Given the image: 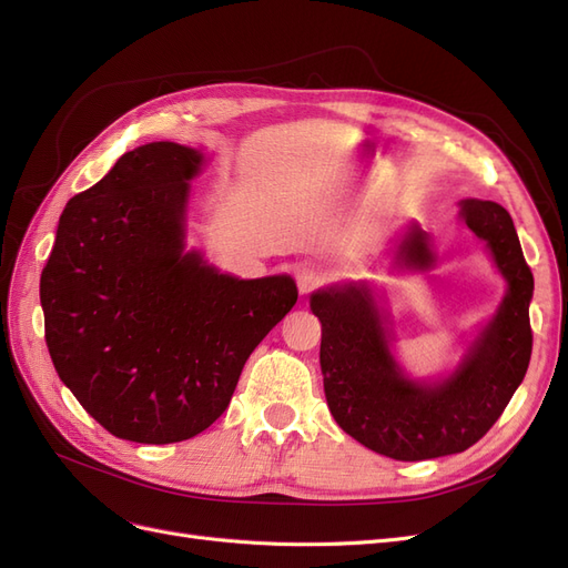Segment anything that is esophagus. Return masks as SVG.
Segmentation results:
<instances>
[{
    "label": "esophagus",
    "mask_w": 568,
    "mask_h": 568,
    "mask_svg": "<svg viewBox=\"0 0 568 568\" xmlns=\"http://www.w3.org/2000/svg\"><path fill=\"white\" fill-rule=\"evenodd\" d=\"M296 284L301 288V294H311L320 284H322V272L315 265H301L296 270Z\"/></svg>",
    "instance_id": "obj_1"
}]
</instances>
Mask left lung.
<instances>
[{"instance_id":"1","label":"left lung","mask_w":568,"mask_h":568,"mask_svg":"<svg viewBox=\"0 0 568 568\" xmlns=\"http://www.w3.org/2000/svg\"><path fill=\"white\" fill-rule=\"evenodd\" d=\"M459 205L467 227L490 248L507 294L443 382H412L395 365L386 317L367 284H336L311 296V311L322 322L324 395L336 424L365 448L400 462L471 448L500 419L530 363L532 272L514 222L495 201L467 199ZM398 263L415 270L434 265L419 227H409L403 239Z\"/></svg>"}]
</instances>
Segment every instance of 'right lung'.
<instances>
[{
	"instance_id": "obj_1",
	"label": "right lung",
	"mask_w": 568,
	"mask_h": 568,
	"mask_svg": "<svg viewBox=\"0 0 568 568\" xmlns=\"http://www.w3.org/2000/svg\"><path fill=\"white\" fill-rule=\"evenodd\" d=\"M201 161L175 142L123 153L65 203L42 270L51 363L115 438L163 445L205 432L298 298L286 274L236 280L184 253L189 180Z\"/></svg>"
}]
</instances>
